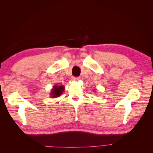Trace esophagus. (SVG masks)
<instances>
[{
    "label": "esophagus",
    "mask_w": 153,
    "mask_h": 153,
    "mask_svg": "<svg viewBox=\"0 0 153 153\" xmlns=\"http://www.w3.org/2000/svg\"><path fill=\"white\" fill-rule=\"evenodd\" d=\"M79 79V77H71V80L74 82H76V81H78Z\"/></svg>",
    "instance_id": "obj_1"
}]
</instances>
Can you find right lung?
Here are the masks:
<instances>
[{"instance_id":"obj_1","label":"right lung","mask_w":153,"mask_h":153,"mask_svg":"<svg viewBox=\"0 0 153 153\" xmlns=\"http://www.w3.org/2000/svg\"><path fill=\"white\" fill-rule=\"evenodd\" d=\"M64 86H62V85H55L51 90L50 97L52 98H55L60 97L62 94V93L64 92Z\"/></svg>"}]
</instances>
